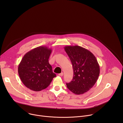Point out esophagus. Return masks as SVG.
<instances>
[{
    "instance_id": "34e87169",
    "label": "esophagus",
    "mask_w": 123,
    "mask_h": 123,
    "mask_svg": "<svg viewBox=\"0 0 123 123\" xmlns=\"http://www.w3.org/2000/svg\"><path fill=\"white\" fill-rule=\"evenodd\" d=\"M58 75H59V76H62L63 75V73H60V74H58Z\"/></svg>"
}]
</instances>
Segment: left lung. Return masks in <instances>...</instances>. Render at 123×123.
<instances>
[{
    "label": "left lung",
    "mask_w": 123,
    "mask_h": 123,
    "mask_svg": "<svg viewBox=\"0 0 123 123\" xmlns=\"http://www.w3.org/2000/svg\"><path fill=\"white\" fill-rule=\"evenodd\" d=\"M65 50L71 60L74 69L73 80L67 83L74 93L83 94L92 89L100 74V66L92 52L79 46H67Z\"/></svg>",
    "instance_id": "obj_1"
}]
</instances>
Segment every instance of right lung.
Returning a JSON list of instances; mask_svg holds the SVG:
<instances>
[{
    "label": "right lung",
    "mask_w": 123,
    "mask_h": 123,
    "mask_svg": "<svg viewBox=\"0 0 123 123\" xmlns=\"http://www.w3.org/2000/svg\"><path fill=\"white\" fill-rule=\"evenodd\" d=\"M51 51L46 46L37 47L27 52L19 63L18 73L20 78L31 91L39 92L47 88L56 77L49 63Z\"/></svg>",
    "instance_id": "obj_1"
}]
</instances>
